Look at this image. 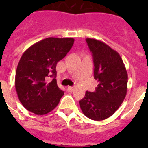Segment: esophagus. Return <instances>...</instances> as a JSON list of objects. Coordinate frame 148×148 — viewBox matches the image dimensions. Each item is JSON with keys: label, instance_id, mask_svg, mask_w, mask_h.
Returning <instances> with one entry per match:
<instances>
[{"label": "esophagus", "instance_id": "34e87169", "mask_svg": "<svg viewBox=\"0 0 148 148\" xmlns=\"http://www.w3.org/2000/svg\"><path fill=\"white\" fill-rule=\"evenodd\" d=\"M73 90H74V87H67V91H68V92H73Z\"/></svg>", "mask_w": 148, "mask_h": 148}]
</instances>
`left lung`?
I'll return each instance as SVG.
<instances>
[{"instance_id": "1", "label": "left lung", "mask_w": 148, "mask_h": 148, "mask_svg": "<svg viewBox=\"0 0 148 148\" xmlns=\"http://www.w3.org/2000/svg\"><path fill=\"white\" fill-rule=\"evenodd\" d=\"M86 41L92 53L98 85L95 92L87 91L79 104L87 118L101 121L114 114L125 99L127 73L118 52L96 39L87 38Z\"/></svg>"}]
</instances>
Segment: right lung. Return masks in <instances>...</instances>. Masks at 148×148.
Wrapping results in <instances>:
<instances>
[{
	"label": "right lung",
	"instance_id": "add662e5",
	"mask_svg": "<svg viewBox=\"0 0 148 148\" xmlns=\"http://www.w3.org/2000/svg\"><path fill=\"white\" fill-rule=\"evenodd\" d=\"M74 43L73 38H47L28 48L21 58L15 85L22 105L36 115H45L57 107L64 94L57 85L56 64ZM54 77L47 83L45 78Z\"/></svg>",
	"mask_w": 148,
	"mask_h": 148
}]
</instances>
